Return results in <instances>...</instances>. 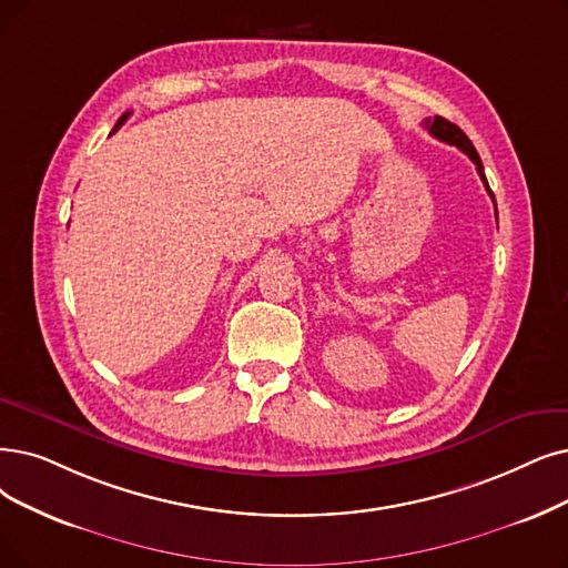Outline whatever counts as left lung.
Returning a JSON list of instances; mask_svg holds the SVG:
<instances>
[{
    "mask_svg": "<svg viewBox=\"0 0 568 568\" xmlns=\"http://www.w3.org/2000/svg\"><path fill=\"white\" fill-rule=\"evenodd\" d=\"M424 128H426L430 134H434L436 140L447 142V144H452V146H459V149L470 158V161L475 163V168H478V174H480V179H483L485 189L489 191V195H491V200H494V193H491V189H489V184H487V176H485V168H483L480 155H478V151H475V146L470 144V140L464 134V130L457 128L455 123H449V121L443 119V116L426 119V121H424ZM494 205H496V202H494Z\"/></svg>",
    "mask_w": 568,
    "mask_h": 568,
    "instance_id": "8db88e82",
    "label": "left lung"
}]
</instances>
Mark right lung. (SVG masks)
<instances>
[{"label": "right lung", "instance_id": "1", "mask_svg": "<svg viewBox=\"0 0 568 568\" xmlns=\"http://www.w3.org/2000/svg\"><path fill=\"white\" fill-rule=\"evenodd\" d=\"M128 116H130V111H128V113H123V116H121V119H119V123H116V128H113L111 132H116V130H119V128L125 123V119H128Z\"/></svg>", "mask_w": 568, "mask_h": 568}]
</instances>
